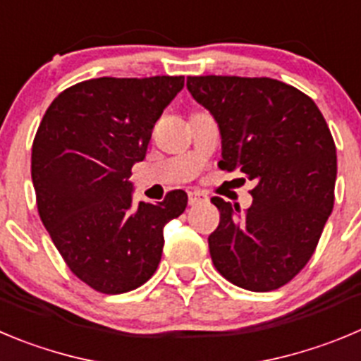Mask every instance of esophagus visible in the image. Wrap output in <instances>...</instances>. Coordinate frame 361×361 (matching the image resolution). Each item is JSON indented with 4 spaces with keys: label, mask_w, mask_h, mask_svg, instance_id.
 <instances>
[{
    "label": "esophagus",
    "mask_w": 361,
    "mask_h": 361,
    "mask_svg": "<svg viewBox=\"0 0 361 361\" xmlns=\"http://www.w3.org/2000/svg\"><path fill=\"white\" fill-rule=\"evenodd\" d=\"M206 200L207 195L200 193V191H190V193H188V202H190V206H197V204L206 202Z\"/></svg>",
    "instance_id": "obj_1"
}]
</instances>
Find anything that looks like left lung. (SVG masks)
I'll return each instance as SVG.
<instances>
[{"instance_id": "1", "label": "left lung", "mask_w": 361, "mask_h": 361, "mask_svg": "<svg viewBox=\"0 0 361 361\" xmlns=\"http://www.w3.org/2000/svg\"><path fill=\"white\" fill-rule=\"evenodd\" d=\"M186 85L220 128L218 166L256 180L247 211L211 198L220 211L207 238L213 264L240 288H281L306 267L333 211L329 127L312 98L274 78L207 75L188 77Z\"/></svg>"}]
</instances>
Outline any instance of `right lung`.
Instances as JSON below:
<instances>
[{
	"label": "right lung",
	"instance_id": "1",
	"mask_svg": "<svg viewBox=\"0 0 361 361\" xmlns=\"http://www.w3.org/2000/svg\"><path fill=\"white\" fill-rule=\"evenodd\" d=\"M184 87V77L91 78L62 91L32 147L37 209L75 276L102 293L147 283L163 254V229L188 195L132 207V166L147 155L152 128Z\"/></svg>",
	"mask_w": 361,
	"mask_h": 361
}]
</instances>
